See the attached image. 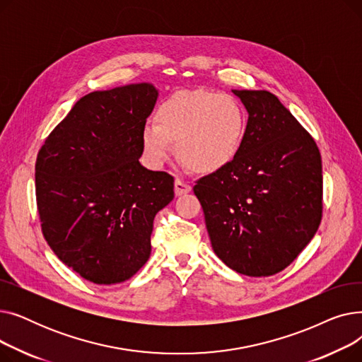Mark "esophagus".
Here are the masks:
<instances>
[{
  "label": "esophagus",
  "mask_w": 362,
  "mask_h": 362,
  "mask_svg": "<svg viewBox=\"0 0 362 362\" xmlns=\"http://www.w3.org/2000/svg\"><path fill=\"white\" fill-rule=\"evenodd\" d=\"M191 191H192V186H191V185L183 182V180H180V179H176V182H175V194H176L177 197L185 195V194H189Z\"/></svg>",
  "instance_id": "1"
}]
</instances>
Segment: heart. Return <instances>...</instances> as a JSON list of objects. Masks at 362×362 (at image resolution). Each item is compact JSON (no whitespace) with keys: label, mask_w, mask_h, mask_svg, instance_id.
Listing matches in <instances>:
<instances>
[{"label":"heart","mask_w":362,"mask_h":362,"mask_svg":"<svg viewBox=\"0 0 362 362\" xmlns=\"http://www.w3.org/2000/svg\"><path fill=\"white\" fill-rule=\"evenodd\" d=\"M154 119L141 136L148 164L160 167L171 154L170 144H176L179 160L201 175L217 173L238 157L248 122L235 95L213 90L177 92Z\"/></svg>","instance_id":"heart-1"}]
</instances>
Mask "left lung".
<instances>
[{
  "label": "left lung",
  "instance_id": "1",
  "mask_svg": "<svg viewBox=\"0 0 362 362\" xmlns=\"http://www.w3.org/2000/svg\"><path fill=\"white\" fill-rule=\"evenodd\" d=\"M248 123L238 157L194 186L216 255L232 270L273 276L314 238L322 217L315 141L276 95L233 90Z\"/></svg>",
  "mask_w": 362,
  "mask_h": 362
}]
</instances>
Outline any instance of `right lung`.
<instances>
[{"label": "right lung", "instance_id": "obj_1", "mask_svg": "<svg viewBox=\"0 0 362 362\" xmlns=\"http://www.w3.org/2000/svg\"><path fill=\"white\" fill-rule=\"evenodd\" d=\"M157 95L149 83L90 92L37 152L42 235L60 261L92 283H120L142 267L154 217L175 198V177L139 163Z\"/></svg>", "mask_w": 362, "mask_h": 362}]
</instances>
